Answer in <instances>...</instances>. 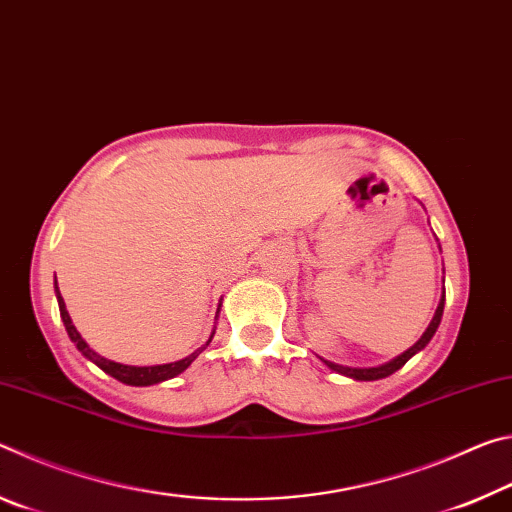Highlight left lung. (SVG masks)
Instances as JSON below:
<instances>
[{
    "label": "left lung",
    "mask_w": 512,
    "mask_h": 512,
    "mask_svg": "<svg viewBox=\"0 0 512 512\" xmlns=\"http://www.w3.org/2000/svg\"><path fill=\"white\" fill-rule=\"evenodd\" d=\"M443 309H445V293H443V298H440V305H438V309H436V314H433V318H431L427 332H424V334L420 336V341L415 343L413 348L406 350L404 354H400V357H397V359L384 363V366H379V368H345V366H336V363H332V361H325V363H327V366L332 368V370L341 372V375H348V377H354V379H366V381H370V379H381V377L393 375V372L400 370V368L404 366V363L413 357L415 352H420V350L424 348V345H427V343L431 341V336L436 334V329H438V325H440V318H443Z\"/></svg>",
    "instance_id": "obj_1"
}]
</instances>
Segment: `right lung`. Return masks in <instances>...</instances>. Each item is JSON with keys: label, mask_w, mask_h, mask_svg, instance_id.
I'll return each instance as SVG.
<instances>
[{"label": "right lung", "mask_w": 512, "mask_h": 512, "mask_svg": "<svg viewBox=\"0 0 512 512\" xmlns=\"http://www.w3.org/2000/svg\"><path fill=\"white\" fill-rule=\"evenodd\" d=\"M54 289H56V298H58L60 318H63L69 339L74 341V345H76V348H79V352L83 354L85 359H90L92 363H97V366H99L103 372H108L110 377L119 379L121 384H131V386H151V384H160V381L176 377V375H180V372H183V370H187L189 366H192V361L198 357V354L203 352V348H201V350L192 352V354H189V357L180 359V361H176V363H164V366H149V368L124 366V363H115V361H110V359H103V357H99V354L90 348L88 343H85V341L81 339V334L76 332V327L72 325V318H69L67 309H65V300H63V296H60V291H58V282H54ZM212 336H214V332H212ZM212 336H210V341H212ZM210 341H207V345H210Z\"/></svg>", "instance_id": "right-lung-1"}]
</instances>
